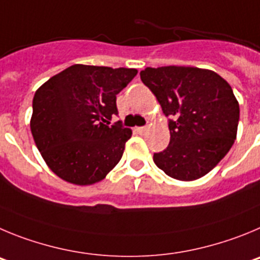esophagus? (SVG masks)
I'll use <instances>...</instances> for the list:
<instances>
[{
	"label": "esophagus",
	"mask_w": 260,
	"mask_h": 260,
	"mask_svg": "<svg viewBox=\"0 0 260 260\" xmlns=\"http://www.w3.org/2000/svg\"><path fill=\"white\" fill-rule=\"evenodd\" d=\"M136 131H137L140 135H144V133L147 131V127H137V128H136Z\"/></svg>",
	"instance_id": "obj_1"
}]
</instances>
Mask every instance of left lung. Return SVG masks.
Listing matches in <instances>:
<instances>
[{"instance_id":"left-lung-1","label":"left lung","mask_w":260,"mask_h":260,"mask_svg":"<svg viewBox=\"0 0 260 260\" xmlns=\"http://www.w3.org/2000/svg\"><path fill=\"white\" fill-rule=\"evenodd\" d=\"M140 76L171 118L170 144L154 154L156 167L181 181L209 174L237 136L240 106L231 85L198 67H146Z\"/></svg>"}]
</instances>
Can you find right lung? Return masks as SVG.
Segmentation results:
<instances>
[{
    "mask_svg": "<svg viewBox=\"0 0 260 260\" xmlns=\"http://www.w3.org/2000/svg\"><path fill=\"white\" fill-rule=\"evenodd\" d=\"M136 75V69L74 64L36 90L31 132L57 176L92 185L118 165L132 131L110 120L118 115L116 94Z\"/></svg>",
    "mask_w": 260,
    "mask_h": 260,
    "instance_id": "add662e5",
    "label": "right lung"
}]
</instances>
